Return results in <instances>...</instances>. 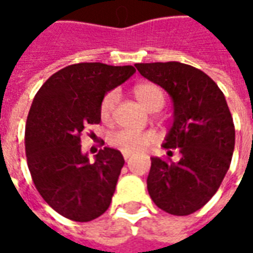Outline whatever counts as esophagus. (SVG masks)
<instances>
[{"label": "esophagus", "instance_id": "1", "mask_svg": "<svg viewBox=\"0 0 253 253\" xmlns=\"http://www.w3.org/2000/svg\"><path fill=\"white\" fill-rule=\"evenodd\" d=\"M123 157H125V160H126V161H127V160L131 157V154H130V153H123Z\"/></svg>", "mask_w": 253, "mask_h": 253}]
</instances>
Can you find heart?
<instances>
[{"instance_id":"obj_1","label":"heart","mask_w":253,"mask_h":253,"mask_svg":"<svg viewBox=\"0 0 253 253\" xmlns=\"http://www.w3.org/2000/svg\"><path fill=\"white\" fill-rule=\"evenodd\" d=\"M134 94L138 101L146 110L152 111V112L161 110L165 103L163 90L154 84H139L134 88ZM118 99H119V94L116 90H110L103 97L101 104H100V116L103 121H110L111 116L114 114V110H115ZM153 141L154 135L152 132L128 131V130H121L111 137V143L115 148L122 150L123 153L142 152L143 149L148 148Z\"/></svg>"}]
</instances>
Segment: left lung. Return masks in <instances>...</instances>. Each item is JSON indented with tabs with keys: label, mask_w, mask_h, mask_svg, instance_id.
I'll return each instance as SVG.
<instances>
[{
	"label": "left lung",
	"mask_w": 253,
	"mask_h": 253,
	"mask_svg": "<svg viewBox=\"0 0 253 253\" xmlns=\"http://www.w3.org/2000/svg\"><path fill=\"white\" fill-rule=\"evenodd\" d=\"M141 76L167 90L173 123L163 148L180 152L176 163L152 157L148 191L156 206L188 215L210 201L228 172L234 125L225 96L211 78L180 62L135 63Z\"/></svg>",
	"instance_id": "obj_1"
}]
</instances>
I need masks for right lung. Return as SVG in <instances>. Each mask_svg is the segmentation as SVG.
<instances>
[{"instance_id": "right-lung-1", "label": "right lung", "mask_w": 253, "mask_h": 253, "mask_svg": "<svg viewBox=\"0 0 253 253\" xmlns=\"http://www.w3.org/2000/svg\"><path fill=\"white\" fill-rule=\"evenodd\" d=\"M134 73V66L70 65L54 73L32 101L25 126L28 168L42 198L65 218L88 222L110 207L125 159L104 148L90 163L80 135L100 123L105 93Z\"/></svg>"}]
</instances>
